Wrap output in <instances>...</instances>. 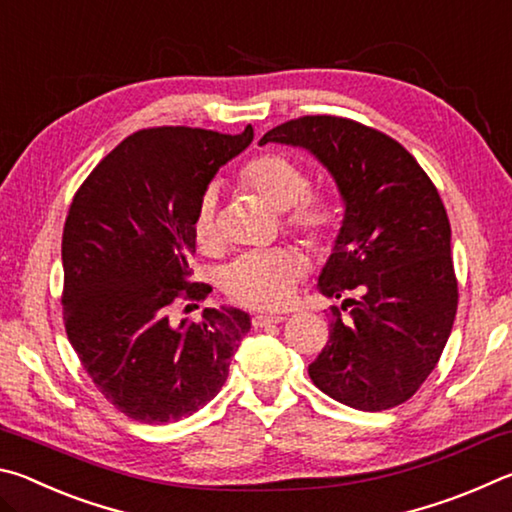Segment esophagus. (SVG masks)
Wrapping results in <instances>:
<instances>
[{"instance_id": "1", "label": "esophagus", "mask_w": 512, "mask_h": 512, "mask_svg": "<svg viewBox=\"0 0 512 512\" xmlns=\"http://www.w3.org/2000/svg\"><path fill=\"white\" fill-rule=\"evenodd\" d=\"M277 323H284V316H280V314H257V316H253L255 327H268V325H277Z\"/></svg>"}]
</instances>
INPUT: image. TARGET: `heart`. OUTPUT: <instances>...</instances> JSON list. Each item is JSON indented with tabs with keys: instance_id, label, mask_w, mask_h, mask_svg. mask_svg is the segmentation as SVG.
<instances>
[{
	"instance_id": "1",
	"label": "heart",
	"mask_w": 512,
	"mask_h": 512,
	"mask_svg": "<svg viewBox=\"0 0 512 512\" xmlns=\"http://www.w3.org/2000/svg\"><path fill=\"white\" fill-rule=\"evenodd\" d=\"M239 183L268 207L287 212V228L309 246L325 248L341 228L343 210L339 201L327 192H309V173L287 155L262 153L248 160L239 171ZM192 230L196 244L203 250L221 246L214 187L205 189L198 198ZM305 273L307 259L296 248L253 253L225 268L223 291L244 307L277 309L289 300L293 284Z\"/></svg>"
}]
</instances>
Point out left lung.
<instances>
[{
  "label": "left lung",
  "instance_id": "1",
  "mask_svg": "<svg viewBox=\"0 0 512 512\" xmlns=\"http://www.w3.org/2000/svg\"><path fill=\"white\" fill-rule=\"evenodd\" d=\"M266 142L316 155L345 205L318 275L320 293L343 305L332 307L329 341L309 377L352 409H393L436 368L456 318L452 228L438 189L400 142L352 119H291Z\"/></svg>",
  "mask_w": 512,
  "mask_h": 512
}]
</instances>
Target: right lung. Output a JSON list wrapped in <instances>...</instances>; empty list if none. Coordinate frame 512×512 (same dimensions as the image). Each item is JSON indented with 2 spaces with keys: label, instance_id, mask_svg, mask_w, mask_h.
Returning a JSON list of instances; mask_svg holds the SVG:
<instances>
[{
  "label": "right lung",
  "instance_id": "add662e5",
  "mask_svg": "<svg viewBox=\"0 0 512 512\" xmlns=\"http://www.w3.org/2000/svg\"><path fill=\"white\" fill-rule=\"evenodd\" d=\"M250 142V126L241 135L144 128L92 169L69 205L67 339L103 397L128 418L164 424L196 413L221 391L248 334L241 309H205L198 323L180 325L169 311L212 291L189 280L194 212L216 171Z\"/></svg>",
  "mask_w": 512,
  "mask_h": 512
}]
</instances>
